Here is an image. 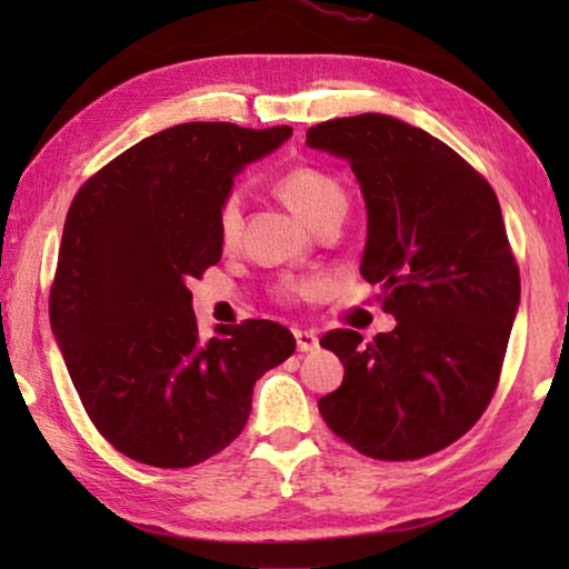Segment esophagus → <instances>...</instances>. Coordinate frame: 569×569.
I'll use <instances>...</instances> for the list:
<instances>
[{"label":"esophagus","instance_id":"obj_1","mask_svg":"<svg viewBox=\"0 0 569 569\" xmlns=\"http://www.w3.org/2000/svg\"><path fill=\"white\" fill-rule=\"evenodd\" d=\"M293 336H296V346H298V351H313V349H319V339H316V333L296 329V331H293Z\"/></svg>","mask_w":569,"mask_h":569}]
</instances>
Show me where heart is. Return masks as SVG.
Segmentation results:
<instances>
[{
	"instance_id": "heart-1",
	"label": "heart",
	"mask_w": 569,
	"mask_h": 569,
	"mask_svg": "<svg viewBox=\"0 0 569 569\" xmlns=\"http://www.w3.org/2000/svg\"><path fill=\"white\" fill-rule=\"evenodd\" d=\"M276 190L281 198L291 206L298 216H301L308 226H316L321 218L333 213H346L349 198L339 180L331 172L313 166H293L281 178L276 180ZM240 228H243V198L238 190H230L228 196L220 200L218 208V238L226 248L236 246L240 238ZM311 283H291L283 286L281 293L286 298H298L311 293Z\"/></svg>"
}]
</instances>
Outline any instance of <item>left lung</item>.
I'll return each mask as SVG.
<instances>
[{
	"label": "left lung",
	"mask_w": 569,
	"mask_h": 569,
	"mask_svg": "<svg viewBox=\"0 0 569 569\" xmlns=\"http://www.w3.org/2000/svg\"><path fill=\"white\" fill-rule=\"evenodd\" d=\"M306 146L346 158L369 213L361 276L397 329L329 331L343 383L319 399L363 457L409 461L455 445L492 401L519 306V268L487 178L429 132L363 112L313 124Z\"/></svg>",
	"instance_id": "8db88e82"
}]
</instances>
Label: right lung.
Masks as SVG:
<instances>
[{
  "label": "right lung",
  "instance_id": "1",
  "mask_svg": "<svg viewBox=\"0 0 569 569\" xmlns=\"http://www.w3.org/2000/svg\"><path fill=\"white\" fill-rule=\"evenodd\" d=\"M293 130L182 122L120 152L77 190L50 323L100 435L140 465L186 469L243 431L256 381L296 351L248 319L203 341L188 283L220 261L218 208L236 172Z\"/></svg>",
  "mask_w": 569,
  "mask_h": 569
}]
</instances>
